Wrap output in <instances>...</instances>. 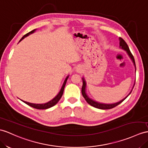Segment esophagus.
<instances>
[{
  "mask_svg": "<svg viewBox=\"0 0 148 148\" xmlns=\"http://www.w3.org/2000/svg\"><path fill=\"white\" fill-rule=\"evenodd\" d=\"M82 68L81 66H78L77 67V71L78 72V73H82Z\"/></svg>",
  "mask_w": 148,
  "mask_h": 148,
  "instance_id": "34e87169",
  "label": "esophagus"
}]
</instances>
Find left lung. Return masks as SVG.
Wrapping results in <instances>:
<instances>
[{"instance_id":"1","label":"left lung","mask_w":148,"mask_h":148,"mask_svg":"<svg viewBox=\"0 0 148 148\" xmlns=\"http://www.w3.org/2000/svg\"><path fill=\"white\" fill-rule=\"evenodd\" d=\"M119 41H120V42H119V45H120V48H122V49L125 50V51L127 53L128 55L129 56V57L131 58V60L132 61L133 63H134V66H135V68H136V63H135V60H134V56H133V55H132V53H131L130 51V49H129V46L128 45H127V43L125 42V41L123 39L121 38H119ZM82 80H83V85H82V95L83 97H84V99H85V100L86 101V102H87L88 104H90V105L94 107L95 108H97V109H112V108L116 107L117 106H118L119 104H120L121 103H122V102L124 101V100L127 98V97L131 94V93L132 92V90L131 91V92L129 93V94L127 96L125 97V98L124 99H122V100H121V101L118 102H116V103H100L99 102H96L95 101V100H93L92 99H91L90 98H89L88 96L86 95V93L85 92V88H86V82L84 78H82ZM135 85V83L134 84V86ZM134 86H133V88H134ZM132 88V89H133Z\"/></svg>"}]
</instances>
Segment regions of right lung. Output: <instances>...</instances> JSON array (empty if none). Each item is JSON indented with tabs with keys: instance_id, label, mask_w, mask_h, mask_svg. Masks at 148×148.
<instances>
[{
	"instance_id": "add662e5",
	"label": "right lung",
	"mask_w": 148,
	"mask_h": 148,
	"mask_svg": "<svg viewBox=\"0 0 148 148\" xmlns=\"http://www.w3.org/2000/svg\"><path fill=\"white\" fill-rule=\"evenodd\" d=\"M36 30V29H34V30H32V31H30L29 32H28V33H27L26 34H25V35L21 39V40L19 41V42L22 41L24 38L27 37V36H29V35L32 34V33H33L34 32H35ZM68 77H69V75H68V76H67L66 78H65V80H64L63 84V85H62V88H61L60 92H59L58 93V95L55 97V98H54L53 99H52L51 100H50L49 102H47V103H39V104H38V103H29V102H26V101H23V100H22V101H23V102H24L25 103H26L27 105L29 106H31V107H33V108H35V109H49V108L51 107L54 106L55 105H56V104L58 102V101L60 100L61 97H62L63 93V91H64V86H65V85H66V81H67V80H68Z\"/></svg>"
}]
</instances>
